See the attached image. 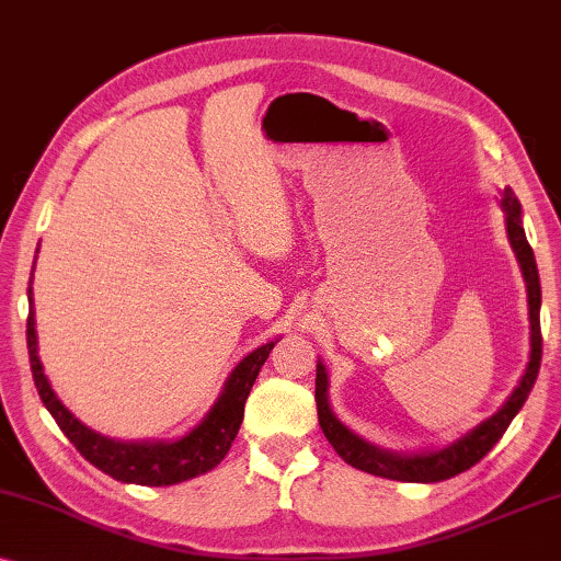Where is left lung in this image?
Returning a JSON list of instances; mask_svg holds the SVG:
<instances>
[{
	"instance_id": "left-lung-1",
	"label": "left lung",
	"mask_w": 561,
	"mask_h": 561,
	"mask_svg": "<svg viewBox=\"0 0 561 561\" xmlns=\"http://www.w3.org/2000/svg\"><path fill=\"white\" fill-rule=\"evenodd\" d=\"M502 207L506 211V234H510V242L514 247V252H517V260L522 264L524 279H527V291H529L531 354H529L527 371L522 375L517 389H514L512 397L506 399L500 412L489 416L486 422L479 424L477 430L469 432L467 437H461L457 444H451V447L442 451H432V455H422V457H397V455H389V451H379L377 447H371V444L354 437V434L346 430L340 420H336L327 402V371L322 367V362H319L317 389H314L319 426H322L324 437L346 465H352L354 469H362V472L375 474V477L397 479V482H442V479L457 477L461 472H467L469 467H474L477 461L502 439L506 426L512 424V420L517 416L524 402H527L541 364V327H539L541 287H539L535 252H531L527 234H524V227H522V207L510 186L504 190Z\"/></svg>"
}]
</instances>
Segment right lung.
I'll list each match as a JSON object with an SVG mask.
<instances>
[{
    "mask_svg": "<svg viewBox=\"0 0 561 561\" xmlns=\"http://www.w3.org/2000/svg\"><path fill=\"white\" fill-rule=\"evenodd\" d=\"M30 305H32V289H30ZM270 342L254 350L252 354L237 364L232 377L227 379V387L217 404L211 407L199 426L182 437L180 442H157V444H127L106 439L75 420L72 412L59 402L57 394L51 392L47 377L42 371V362L37 357V332H34V312L30 309L26 317V350H30V364L32 377L37 385V392L42 397L44 407L55 416L59 430L67 434V439L75 444L79 455H82L89 465L102 469L104 474L117 479V482L129 484H145V486H169L176 482H186V479L199 477L209 469H215L225 455L232 447V442L239 432V424L244 420V402L249 397L256 375H260L262 364L274 350Z\"/></svg>",
    "mask_w": 561,
    "mask_h": 561,
    "instance_id": "1",
    "label": "right lung"
}]
</instances>
